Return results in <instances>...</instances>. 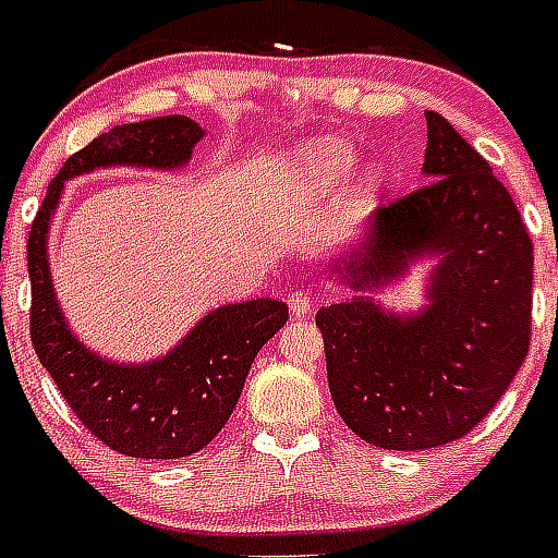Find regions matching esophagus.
Here are the masks:
<instances>
[{
  "instance_id": "34e87169",
  "label": "esophagus",
  "mask_w": 558,
  "mask_h": 558,
  "mask_svg": "<svg viewBox=\"0 0 558 558\" xmlns=\"http://www.w3.org/2000/svg\"><path fill=\"white\" fill-rule=\"evenodd\" d=\"M289 306H292V313L295 315L313 313V292H306V289H292V295H289Z\"/></svg>"
}]
</instances>
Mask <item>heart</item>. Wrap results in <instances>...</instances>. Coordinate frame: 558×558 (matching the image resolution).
<instances>
[{
	"label": "heart",
	"mask_w": 558,
	"mask_h": 558,
	"mask_svg": "<svg viewBox=\"0 0 558 558\" xmlns=\"http://www.w3.org/2000/svg\"><path fill=\"white\" fill-rule=\"evenodd\" d=\"M353 153L341 144H322L315 150L304 153L301 159V173L310 185L315 187H336L341 179L353 170Z\"/></svg>",
	"instance_id": "obj_1"
}]
</instances>
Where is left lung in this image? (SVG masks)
I'll use <instances>...</instances> for the list:
<instances>
[{
	"instance_id": "1",
	"label": "left lung",
	"mask_w": 558,
	"mask_h": 558,
	"mask_svg": "<svg viewBox=\"0 0 558 558\" xmlns=\"http://www.w3.org/2000/svg\"><path fill=\"white\" fill-rule=\"evenodd\" d=\"M428 182L381 205L365 252L344 260L356 289L440 254L432 306L399 318L353 298L318 310L327 381L350 432L379 449L460 440L510 388L533 336V240L486 159L425 112ZM341 269V266H339Z\"/></svg>"
}]
</instances>
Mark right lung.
<instances>
[{
	"mask_svg": "<svg viewBox=\"0 0 558 558\" xmlns=\"http://www.w3.org/2000/svg\"><path fill=\"white\" fill-rule=\"evenodd\" d=\"M202 130L187 116L118 124L72 153L60 168L28 234L31 344L74 416L104 446L144 460H177L205 449L228 423L248 367L287 324L283 301L257 298L205 315L170 356L142 367L112 365L83 348L57 310L48 278L46 234L63 182L95 168H179Z\"/></svg>",
	"mask_w": 558,
	"mask_h": 558,
	"instance_id": "right-lung-1",
	"label": "right lung"
}]
</instances>
